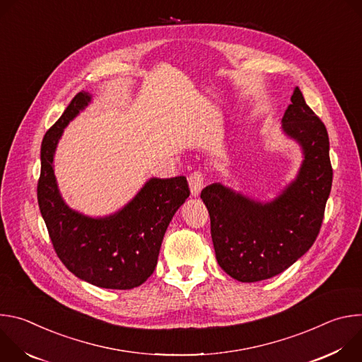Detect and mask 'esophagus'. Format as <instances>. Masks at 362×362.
I'll list each match as a JSON object with an SVG mask.
<instances>
[{
  "label": "esophagus",
  "mask_w": 362,
  "mask_h": 362,
  "mask_svg": "<svg viewBox=\"0 0 362 362\" xmlns=\"http://www.w3.org/2000/svg\"><path fill=\"white\" fill-rule=\"evenodd\" d=\"M203 173L200 170H194L190 176H189V186H190V192L193 196H199L200 190L203 189Z\"/></svg>",
  "instance_id": "obj_1"
}]
</instances>
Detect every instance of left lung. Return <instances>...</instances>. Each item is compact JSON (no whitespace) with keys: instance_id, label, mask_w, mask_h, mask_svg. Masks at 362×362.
Listing matches in <instances>:
<instances>
[{"instance_id":"obj_1","label":"left lung","mask_w":362,"mask_h":362,"mask_svg":"<svg viewBox=\"0 0 362 362\" xmlns=\"http://www.w3.org/2000/svg\"><path fill=\"white\" fill-rule=\"evenodd\" d=\"M284 132L303 150L298 177L271 203H259L214 183L200 197L211 216L219 267L233 279L257 282L282 274L320 233L332 186L329 139L322 120L295 87Z\"/></svg>"}]
</instances>
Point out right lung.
<instances>
[{"mask_svg": "<svg viewBox=\"0 0 362 362\" xmlns=\"http://www.w3.org/2000/svg\"><path fill=\"white\" fill-rule=\"evenodd\" d=\"M90 100L88 93H77L42 139L38 206L51 243L71 274L100 288L132 289L156 268L165 232L190 190L185 176L150 179L112 216L93 219L71 211L59 193L53 159L63 129Z\"/></svg>", "mask_w": 362, "mask_h": 362, "instance_id": "1", "label": "right lung"}]
</instances>
